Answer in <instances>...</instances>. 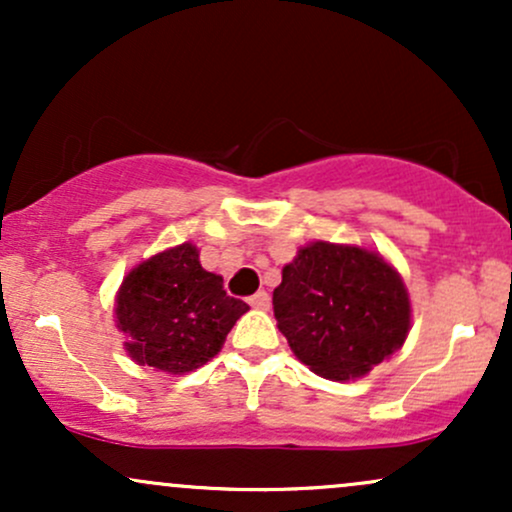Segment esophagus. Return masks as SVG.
Returning <instances> with one entry per match:
<instances>
[{
  "label": "esophagus",
  "mask_w": 512,
  "mask_h": 512,
  "mask_svg": "<svg viewBox=\"0 0 512 512\" xmlns=\"http://www.w3.org/2000/svg\"><path fill=\"white\" fill-rule=\"evenodd\" d=\"M250 305L255 310H269V293L267 291H257L255 296L250 298Z\"/></svg>",
  "instance_id": "34e87169"
}]
</instances>
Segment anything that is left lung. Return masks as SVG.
<instances>
[{
	"label": "left lung",
	"mask_w": 512,
	"mask_h": 512,
	"mask_svg": "<svg viewBox=\"0 0 512 512\" xmlns=\"http://www.w3.org/2000/svg\"><path fill=\"white\" fill-rule=\"evenodd\" d=\"M276 327L315 375L356 380L407 342L411 298L380 252L330 240L298 248L274 289Z\"/></svg>",
	"instance_id": "left-lung-1"
}]
</instances>
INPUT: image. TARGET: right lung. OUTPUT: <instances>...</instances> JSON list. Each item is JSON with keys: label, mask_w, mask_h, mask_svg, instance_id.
Returning a JSON list of instances; mask_svg holds the SVG:
<instances>
[{"label": "right lung", "mask_w": 512, "mask_h": 512, "mask_svg": "<svg viewBox=\"0 0 512 512\" xmlns=\"http://www.w3.org/2000/svg\"><path fill=\"white\" fill-rule=\"evenodd\" d=\"M248 310V303L226 296L223 276L202 267L197 245L182 243L125 274L115 296V327L134 363L185 375L219 354Z\"/></svg>", "instance_id": "obj_1"}]
</instances>
